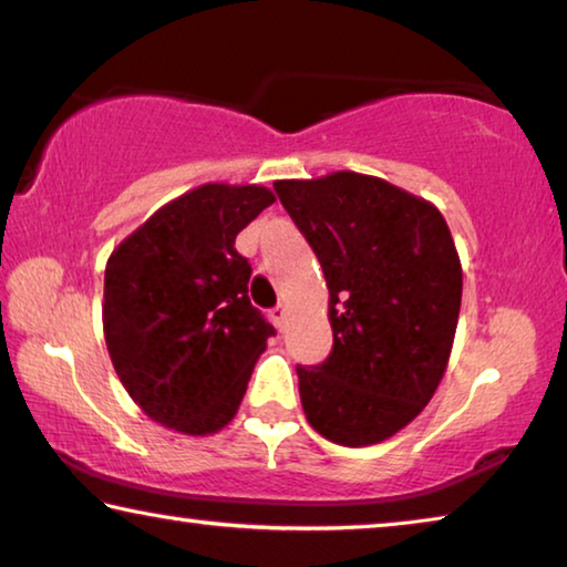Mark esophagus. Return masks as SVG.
<instances>
[{"mask_svg": "<svg viewBox=\"0 0 567 567\" xmlns=\"http://www.w3.org/2000/svg\"><path fill=\"white\" fill-rule=\"evenodd\" d=\"M269 318H272L275 326L282 330L285 328V320H287V308H285V305H277V308L269 310Z\"/></svg>", "mask_w": 567, "mask_h": 567, "instance_id": "1", "label": "esophagus"}]
</instances>
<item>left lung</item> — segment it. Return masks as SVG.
<instances>
[{
  "instance_id": "obj_1",
  "label": "left lung",
  "mask_w": 567,
  "mask_h": 567,
  "mask_svg": "<svg viewBox=\"0 0 567 567\" xmlns=\"http://www.w3.org/2000/svg\"><path fill=\"white\" fill-rule=\"evenodd\" d=\"M275 192L330 292V355L298 365L305 416L328 442H385L424 411L452 355L462 305L452 231L431 202L355 171L285 178Z\"/></svg>"
}]
</instances>
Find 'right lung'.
Here are the masks:
<instances>
[{"label": "right lung", "instance_id": "right-lung-1", "mask_svg": "<svg viewBox=\"0 0 567 567\" xmlns=\"http://www.w3.org/2000/svg\"><path fill=\"white\" fill-rule=\"evenodd\" d=\"M275 194L204 184L168 202L105 265L103 332L115 373L148 419L188 436L235 419L275 328L251 308L235 239Z\"/></svg>", "mask_w": 567, "mask_h": 567}]
</instances>
